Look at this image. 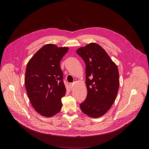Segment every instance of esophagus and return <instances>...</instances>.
<instances>
[{
	"label": "esophagus",
	"mask_w": 149,
	"mask_h": 149,
	"mask_svg": "<svg viewBox=\"0 0 149 149\" xmlns=\"http://www.w3.org/2000/svg\"><path fill=\"white\" fill-rule=\"evenodd\" d=\"M70 87L71 90H72L74 89V86H73V84L72 83H70Z\"/></svg>",
	"instance_id": "34e87169"
}]
</instances>
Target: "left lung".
<instances>
[{"label": "left lung", "instance_id": "1", "mask_svg": "<svg viewBox=\"0 0 149 149\" xmlns=\"http://www.w3.org/2000/svg\"><path fill=\"white\" fill-rule=\"evenodd\" d=\"M77 53L86 63L87 96L79 104L86 115L98 118L104 115L114 102L119 88V73L116 63L98 44L90 43Z\"/></svg>", "mask_w": 149, "mask_h": 149}]
</instances>
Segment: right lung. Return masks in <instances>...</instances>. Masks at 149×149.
Masks as SVG:
<instances>
[{
  "instance_id": "obj_1",
  "label": "right lung",
  "mask_w": 149,
  "mask_h": 149,
  "mask_svg": "<svg viewBox=\"0 0 149 149\" xmlns=\"http://www.w3.org/2000/svg\"><path fill=\"white\" fill-rule=\"evenodd\" d=\"M67 47L47 44L29 61L25 85L33 109L40 115L50 117L62 108L61 98L66 93L60 61L68 52Z\"/></svg>"
}]
</instances>
